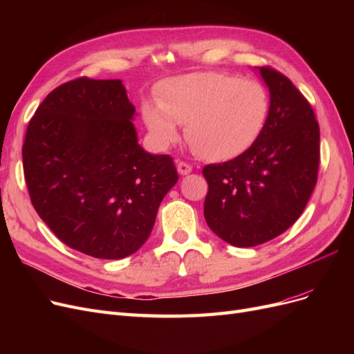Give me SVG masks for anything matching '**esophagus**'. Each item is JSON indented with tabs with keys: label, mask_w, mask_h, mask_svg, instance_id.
I'll use <instances>...</instances> for the list:
<instances>
[{
	"label": "esophagus",
	"mask_w": 354,
	"mask_h": 354,
	"mask_svg": "<svg viewBox=\"0 0 354 354\" xmlns=\"http://www.w3.org/2000/svg\"><path fill=\"white\" fill-rule=\"evenodd\" d=\"M177 171H178L180 176H187V174L192 173V167L186 162H178L177 164Z\"/></svg>",
	"instance_id": "obj_1"
}]
</instances>
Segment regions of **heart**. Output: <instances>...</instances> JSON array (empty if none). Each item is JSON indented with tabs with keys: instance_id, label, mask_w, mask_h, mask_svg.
Here are the masks:
<instances>
[{
	"instance_id": "1",
	"label": "heart",
	"mask_w": 354,
	"mask_h": 354,
	"mask_svg": "<svg viewBox=\"0 0 354 354\" xmlns=\"http://www.w3.org/2000/svg\"><path fill=\"white\" fill-rule=\"evenodd\" d=\"M270 112L260 82L221 72H196L160 85L158 100L142 106L152 145L164 151L177 142L180 126L195 151L212 162L241 156L261 137Z\"/></svg>"
}]
</instances>
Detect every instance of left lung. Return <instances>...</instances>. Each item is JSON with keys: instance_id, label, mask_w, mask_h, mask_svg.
<instances>
[{"instance_id": "8db88e82", "label": "left lung", "mask_w": 354, "mask_h": 354, "mask_svg": "<svg viewBox=\"0 0 354 354\" xmlns=\"http://www.w3.org/2000/svg\"><path fill=\"white\" fill-rule=\"evenodd\" d=\"M269 88L270 112L257 143L241 156L203 168V203L220 239L248 248L274 239L301 216L316 186L319 124L312 106L285 75L255 68Z\"/></svg>"}]
</instances>
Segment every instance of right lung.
I'll return each mask as SVG.
<instances>
[{"instance_id":"1","label":"right lung","mask_w":354,"mask_h":354,"mask_svg":"<svg viewBox=\"0 0 354 354\" xmlns=\"http://www.w3.org/2000/svg\"><path fill=\"white\" fill-rule=\"evenodd\" d=\"M134 116L121 80L78 78L53 90L28 125L32 205L63 243L94 259L140 250L178 180L173 158L138 145Z\"/></svg>"}]
</instances>
